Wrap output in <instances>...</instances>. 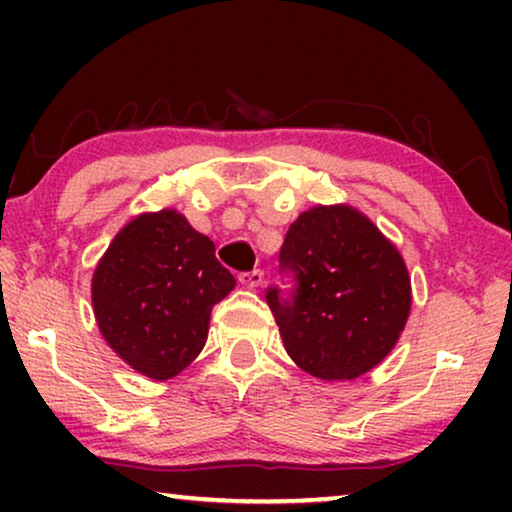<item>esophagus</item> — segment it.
Masks as SVG:
<instances>
[{
	"label": "esophagus",
	"instance_id": "34e87169",
	"mask_svg": "<svg viewBox=\"0 0 512 512\" xmlns=\"http://www.w3.org/2000/svg\"><path fill=\"white\" fill-rule=\"evenodd\" d=\"M263 270H251V272H240V282L244 286H261L263 284Z\"/></svg>",
	"mask_w": 512,
	"mask_h": 512
}]
</instances>
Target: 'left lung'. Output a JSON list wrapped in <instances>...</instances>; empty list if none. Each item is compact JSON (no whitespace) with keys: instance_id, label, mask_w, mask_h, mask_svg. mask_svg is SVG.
Wrapping results in <instances>:
<instances>
[{"instance_id":"left-lung-1","label":"left lung","mask_w":512,"mask_h":512,"mask_svg":"<svg viewBox=\"0 0 512 512\" xmlns=\"http://www.w3.org/2000/svg\"><path fill=\"white\" fill-rule=\"evenodd\" d=\"M291 286L265 289L284 347L319 380H354L396 345L410 314V277L394 244L352 207H314L279 249Z\"/></svg>"}]
</instances>
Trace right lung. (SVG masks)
Returning <instances> with one entry per match:
<instances>
[{
  "label": "right lung",
  "mask_w": 512,
  "mask_h": 512,
  "mask_svg": "<svg viewBox=\"0 0 512 512\" xmlns=\"http://www.w3.org/2000/svg\"><path fill=\"white\" fill-rule=\"evenodd\" d=\"M235 286L214 242L163 209L132 219L93 275L97 326L121 359L151 380L179 375L205 347L212 307Z\"/></svg>",
  "instance_id": "obj_1"
}]
</instances>
